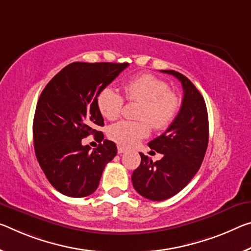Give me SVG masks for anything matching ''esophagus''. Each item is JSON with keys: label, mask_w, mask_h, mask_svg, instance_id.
<instances>
[{"label": "esophagus", "mask_w": 251, "mask_h": 251, "mask_svg": "<svg viewBox=\"0 0 251 251\" xmlns=\"http://www.w3.org/2000/svg\"><path fill=\"white\" fill-rule=\"evenodd\" d=\"M126 151H127V150L125 149V147H123V146H117V152H118V154L125 153Z\"/></svg>", "instance_id": "obj_1"}]
</instances>
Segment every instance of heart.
I'll return each instance as SVG.
<instances>
[{"label": "heart", "instance_id": "heart-1", "mask_svg": "<svg viewBox=\"0 0 251 251\" xmlns=\"http://www.w3.org/2000/svg\"><path fill=\"white\" fill-rule=\"evenodd\" d=\"M123 89L127 100L141 102L137 117L143 121H121L111 125L108 136L118 144L133 146L150 134V124L154 129L162 130L176 119L180 99L163 79L140 74L127 79ZM97 106L102 116L114 121L122 113L124 97L116 89L106 87L98 94Z\"/></svg>", "mask_w": 251, "mask_h": 251}]
</instances>
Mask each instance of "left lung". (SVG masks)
Returning <instances> with one entry per match:
<instances>
[{"mask_svg":"<svg viewBox=\"0 0 251 251\" xmlns=\"http://www.w3.org/2000/svg\"><path fill=\"white\" fill-rule=\"evenodd\" d=\"M162 73L181 81L183 99L169 128L149 143L151 150L163 154V157L153 162L140 153L141 164L132 174L135 190L152 201L166 200L188 185L200 169L209 142L208 111L200 91L177 71Z\"/></svg>","mask_w":251,"mask_h":251,"instance_id":"8db88e82","label":"left lung"}]
</instances>
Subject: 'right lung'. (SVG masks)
<instances>
[{"label": "right lung", "mask_w": 251, "mask_h": 251, "mask_svg": "<svg viewBox=\"0 0 251 251\" xmlns=\"http://www.w3.org/2000/svg\"><path fill=\"white\" fill-rule=\"evenodd\" d=\"M128 63L73 62L42 90L33 119L34 152L51 185L71 198L90 196L106 164L117 154L114 142L96 129L104 126L97 96ZM95 133L97 149L81 144Z\"/></svg>", "instance_id": "obj_1"}]
</instances>
